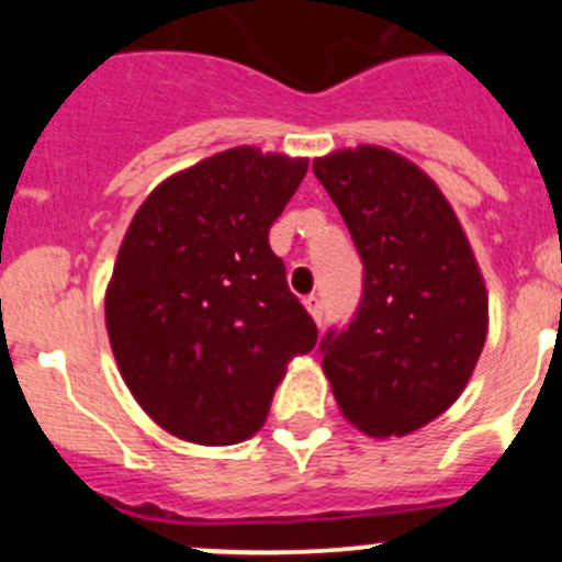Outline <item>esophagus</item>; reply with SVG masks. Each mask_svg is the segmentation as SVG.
Listing matches in <instances>:
<instances>
[{"instance_id":"1","label":"esophagus","mask_w":562,"mask_h":562,"mask_svg":"<svg viewBox=\"0 0 562 562\" xmlns=\"http://www.w3.org/2000/svg\"><path fill=\"white\" fill-rule=\"evenodd\" d=\"M304 307L310 310V315H313L317 323L323 321V302H321V299H317V296H307V299H304Z\"/></svg>"}]
</instances>
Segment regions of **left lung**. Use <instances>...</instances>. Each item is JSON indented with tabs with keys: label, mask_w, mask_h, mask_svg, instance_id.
<instances>
[{
	"label": "left lung",
	"mask_w": 562,
	"mask_h": 562,
	"mask_svg": "<svg viewBox=\"0 0 562 562\" xmlns=\"http://www.w3.org/2000/svg\"><path fill=\"white\" fill-rule=\"evenodd\" d=\"M313 171L364 263L348 326L321 339L323 372L350 424L407 435L462 394L486 339V291L454 209L427 173L381 146Z\"/></svg>",
	"instance_id": "left-lung-1"
}]
</instances>
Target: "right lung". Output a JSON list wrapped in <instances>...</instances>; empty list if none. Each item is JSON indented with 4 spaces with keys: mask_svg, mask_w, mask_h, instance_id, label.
<instances>
[{
    "mask_svg": "<svg viewBox=\"0 0 562 562\" xmlns=\"http://www.w3.org/2000/svg\"><path fill=\"white\" fill-rule=\"evenodd\" d=\"M307 160L255 146L162 181L135 212L105 293L124 383L176 438L231 446L269 416L288 361L317 342L269 228Z\"/></svg>",
    "mask_w": 562,
    "mask_h": 562,
    "instance_id": "1",
    "label": "right lung"
}]
</instances>
